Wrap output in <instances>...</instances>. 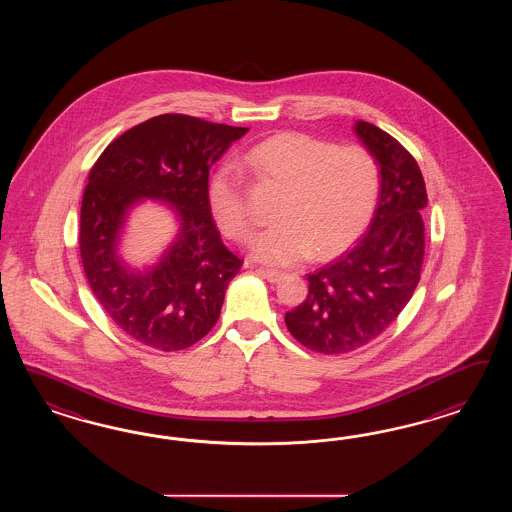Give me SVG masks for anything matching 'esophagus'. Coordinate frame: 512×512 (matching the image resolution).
<instances>
[{
	"mask_svg": "<svg viewBox=\"0 0 512 512\" xmlns=\"http://www.w3.org/2000/svg\"><path fill=\"white\" fill-rule=\"evenodd\" d=\"M259 274H261L263 278L268 279L270 283H278V281L283 279V274L276 272V270H259Z\"/></svg>",
	"mask_w": 512,
	"mask_h": 512,
	"instance_id": "obj_1",
	"label": "esophagus"
}]
</instances>
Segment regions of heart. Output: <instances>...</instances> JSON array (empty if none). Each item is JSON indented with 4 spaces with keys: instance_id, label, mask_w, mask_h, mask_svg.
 <instances>
[{
    "instance_id": "1",
    "label": "heart",
    "mask_w": 512,
    "mask_h": 512,
    "mask_svg": "<svg viewBox=\"0 0 512 512\" xmlns=\"http://www.w3.org/2000/svg\"><path fill=\"white\" fill-rule=\"evenodd\" d=\"M249 165L283 187L276 206L278 223L251 242L266 264L289 266L313 255L326 257L351 244L372 219L381 172L362 146H338L306 133H281L248 154ZM208 204L217 225L234 240L248 238L253 214L244 178L231 165L219 167L208 182Z\"/></svg>"
}]
</instances>
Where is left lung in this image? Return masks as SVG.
Segmentation results:
<instances>
[{"label": "left lung", "mask_w": 512, "mask_h": 512, "mask_svg": "<svg viewBox=\"0 0 512 512\" xmlns=\"http://www.w3.org/2000/svg\"><path fill=\"white\" fill-rule=\"evenodd\" d=\"M355 133L381 172L372 223L355 248L308 276V298L285 313L295 340L323 355L375 340L411 300L424 261L428 195L415 157L373 124L358 120Z\"/></svg>", "instance_id": "8db88e82"}]
</instances>
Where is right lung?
Instances as JSON below:
<instances>
[{
	"mask_svg": "<svg viewBox=\"0 0 512 512\" xmlns=\"http://www.w3.org/2000/svg\"><path fill=\"white\" fill-rule=\"evenodd\" d=\"M248 127L161 114L127 129L99 155L80 206V259L93 295L124 334L180 351L216 325L242 259L225 248L208 204L210 169ZM142 198L171 203L181 229L152 269L117 255L126 212Z\"/></svg>",
	"mask_w": 512,
	"mask_h": 512,
	"instance_id": "1",
	"label": "right lung"
}]
</instances>
